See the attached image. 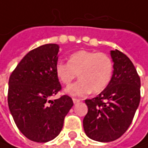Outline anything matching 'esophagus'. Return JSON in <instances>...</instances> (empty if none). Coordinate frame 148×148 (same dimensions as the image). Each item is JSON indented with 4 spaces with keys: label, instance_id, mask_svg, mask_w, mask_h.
<instances>
[{
    "label": "esophagus",
    "instance_id": "1",
    "mask_svg": "<svg viewBox=\"0 0 148 148\" xmlns=\"http://www.w3.org/2000/svg\"><path fill=\"white\" fill-rule=\"evenodd\" d=\"M72 100H73V103H74V104H77V103H78L80 102L79 99H73Z\"/></svg>",
    "mask_w": 148,
    "mask_h": 148
}]
</instances>
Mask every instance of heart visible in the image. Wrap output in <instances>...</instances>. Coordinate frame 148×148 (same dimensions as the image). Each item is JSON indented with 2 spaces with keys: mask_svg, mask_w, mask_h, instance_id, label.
<instances>
[{
  "mask_svg": "<svg viewBox=\"0 0 148 148\" xmlns=\"http://www.w3.org/2000/svg\"><path fill=\"white\" fill-rule=\"evenodd\" d=\"M56 73L65 85L70 84L78 74L79 81L68 86L65 92L72 97H82L92 91L100 92L110 83L113 62L109 56L91 50H78L71 54L68 63L58 62Z\"/></svg>",
  "mask_w": 148,
  "mask_h": 148,
  "instance_id": "obj_1",
  "label": "heart"
}]
</instances>
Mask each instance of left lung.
I'll list each match as a JSON object with an SVG mask.
<instances>
[{"mask_svg":"<svg viewBox=\"0 0 148 148\" xmlns=\"http://www.w3.org/2000/svg\"><path fill=\"white\" fill-rule=\"evenodd\" d=\"M113 75L105 89L86 99L88 111L83 128L90 139L109 143L121 137L132 124L141 99V80L132 60L118 49L110 50Z\"/></svg>","mask_w":148,"mask_h":148,"instance_id":"obj_1","label":"left lung"}]
</instances>
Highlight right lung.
<instances>
[{
	"instance_id": "right-lung-1",
	"label": "right lung",
	"mask_w": 148,
	"mask_h": 148,
	"mask_svg": "<svg viewBox=\"0 0 148 148\" xmlns=\"http://www.w3.org/2000/svg\"><path fill=\"white\" fill-rule=\"evenodd\" d=\"M59 49L56 44H47L29 51L9 78L10 112L19 131L36 143L55 139L73 106L67 95L50 99L61 89L56 73Z\"/></svg>"
}]
</instances>
